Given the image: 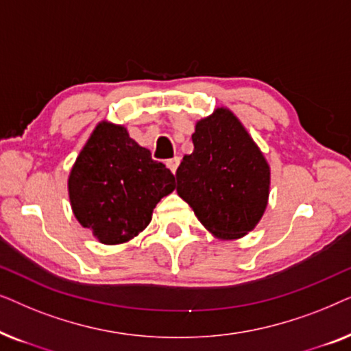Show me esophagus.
<instances>
[{"mask_svg":"<svg viewBox=\"0 0 351 351\" xmlns=\"http://www.w3.org/2000/svg\"><path fill=\"white\" fill-rule=\"evenodd\" d=\"M179 165H180V158H179V156L171 158V160H167V161H166V166L169 167L172 174H176V171H177V167H179Z\"/></svg>","mask_w":351,"mask_h":351,"instance_id":"esophagus-1","label":"esophagus"}]
</instances>
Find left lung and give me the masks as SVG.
<instances>
[{"instance_id":"left-lung-1","label":"left lung","mask_w":351,"mask_h":351,"mask_svg":"<svg viewBox=\"0 0 351 351\" xmlns=\"http://www.w3.org/2000/svg\"><path fill=\"white\" fill-rule=\"evenodd\" d=\"M193 153L176 172L177 193L206 230L222 239L247 234L265 213L270 166L241 121L228 108L199 119Z\"/></svg>"}]
</instances>
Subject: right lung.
<instances>
[{
	"label": "right lung",
	"instance_id": "1",
	"mask_svg": "<svg viewBox=\"0 0 351 351\" xmlns=\"http://www.w3.org/2000/svg\"><path fill=\"white\" fill-rule=\"evenodd\" d=\"M176 189V177L129 137L126 128L99 123L69 177L78 222L102 244L126 243L147 228L155 206Z\"/></svg>",
	"mask_w": 351,
	"mask_h": 351
}]
</instances>
